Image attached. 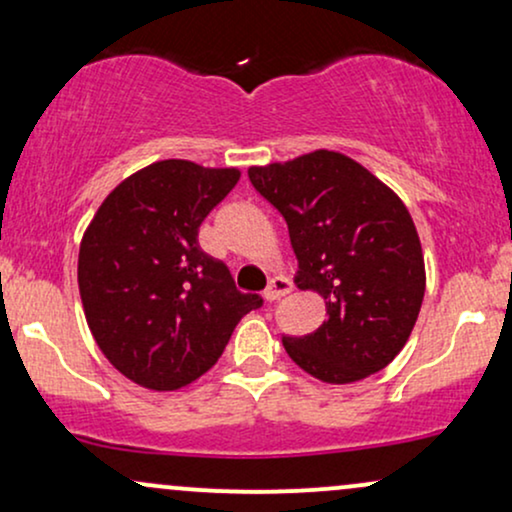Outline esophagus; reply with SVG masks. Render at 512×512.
Segmentation results:
<instances>
[{
	"label": "esophagus",
	"mask_w": 512,
	"mask_h": 512,
	"mask_svg": "<svg viewBox=\"0 0 512 512\" xmlns=\"http://www.w3.org/2000/svg\"><path fill=\"white\" fill-rule=\"evenodd\" d=\"M293 284L286 276H274V279H269V286L264 289V301H279V298H284L286 293H291Z\"/></svg>",
	"instance_id": "34e87169"
}]
</instances>
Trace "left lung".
<instances>
[{"label":"left lung","mask_w":512,"mask_h":512,"mask_svg":"<svg viewBox=\"0 0 512 512\" xmlns=\"http://www.w3.org/2000/svg\"><path fill=\"white\" fill-rule=\"evenodd\" d=\"M248 178L289 226L298 289L325 298L327 320L303 337L284 334L286 354L332 385L383 370L407 344L426 291L424 252L402 199L327 149L252 166Z\"/></svg>","instance_id":"1"}]
</instances>
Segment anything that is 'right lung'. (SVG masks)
<instances>
[{"instance_id":"1","label":"right lung","mask_w":512,"mask_h":512,"mask_svg":"<svg viewBox=\"0 0 512 512\" xmlns=\"http://www.w3.org/2000/svg\"><path fill=\"white\" fill-rule=\"evenodd\" d=\"M240 180L238 168L168 158L105 197L79 248V293L93 339L149 390H180L219 361L257 293L199 248V226Z\"/></svg>"}]
</instances>
